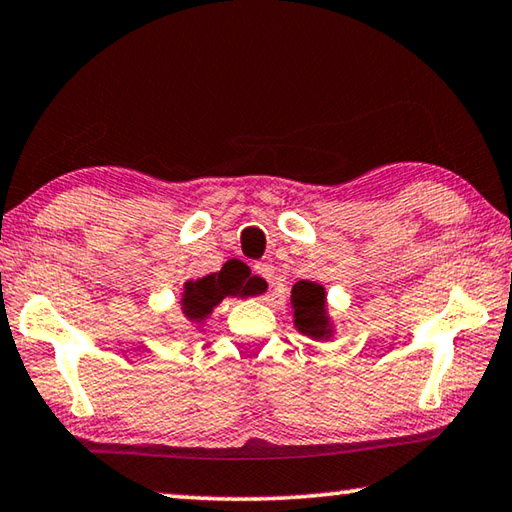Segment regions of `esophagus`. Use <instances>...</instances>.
I'll return each mask as SVG.
<instances>
[{"label":"esophagus","instance_id":"esophagus-1","mask_svg":"<svg viewBox=\"0 0 512 512\" xmlns=\"http://www.w3.org/2000/svg\"><path fill=\"white\" fill-rule=\"evenodd\" d=\"M254 274H258V277H263L265 281L274 279V265L270 261H263V263H256L254 265Z\"/></svg>","mask_w":512,"mask_h":512}]
</instances>
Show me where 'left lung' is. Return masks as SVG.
Returning <instances> with one entry per match:
<instances>
[{
	"instance_id": "1",
	"label": "left lung",
	"mask_w": 512,
	"mask_h": 512,
	"mask_svg": "<svg viewBox=\"0 0 512 512\" xmlns=\"http://www.w3.org/2000/svg\"><path fill=\"white\" fill-rule=\"evenodd\" d=\"M290 306H293V318L297 332L304 336L316 338H332L334 336V322L329 318L327 311V293L325 286L318 281H297L290 293Z\"/></svg>"
}]
</instances>
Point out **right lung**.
Masks as SVG:
<instances>
[{
	"label": "right lung",
	"instance_id": "1",
	"mask_svg": "<svg viewBox=\"0 0 512 512\" xmlns=\"http://www.w3.org/2000/svg\"><path fill=\"white\" fill-rule=\"evenodd\" d=\"M256 293H261V281L251 277L245 263L229 261L219 272L185 281L183 293H180V309L187 320L201 325L224 297H249Z\"/></svg>",
	"mask_w": 512,
	"mask_h": 512
}]
</instances>
